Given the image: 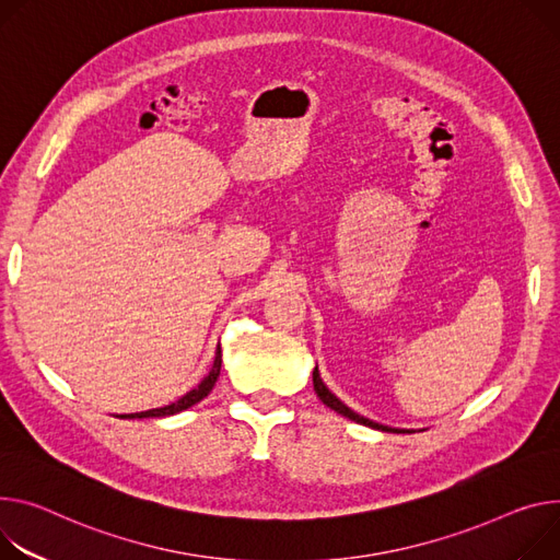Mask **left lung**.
<instances>
[{
	"instance_id": "1",
	"label": "left lung",
	"mask_w": 560,
	"mask_h": 560,
	"mask_svg": "<svg viewBox=\"0 0 560 560\" xmlns=\"http://www.w3.org/2000/svg\"><path fill=\"white\" fill-rule=\"evenodd\" d=\"M313 384H315V393L319 395V399L326 404V406H330L332 411H337L339 416H343V418H348V420H352V422H358V424H364V427H371V429H380V431H395V433H399L397 429H388V427H382V424H377V422H373V420H366V418H362V416H358L354 411H350L346 404H341L326 386H324V382H322V377H319V371L315 369L313 371ZM409 433V431H406Z\"/></svg>"
}]
</instances>
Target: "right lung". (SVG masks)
<instances>
[{"mask_svg":"<svg viewBox=\"0 0 560 560\" xmlns=\"http://www.w3.org/2000/svg\"><path fill=\"white\" fill-rule=\"evenodd\" d=\"M221 362L223 360H221V346H219L217 348V358H214V366H212L210 375L202 380L194 390L183 395L178 401H174L170 406H163V409H151V411H142V413H129V416H120V418H165V416H174V413H180V411L189 409V406H194L202 397H208V393L214 388V384L219 380V373H221Z\"/></svg>","mask_w":560,"mask_h":560,"instance_id":"1","label":"right lung"}]
</instances>
